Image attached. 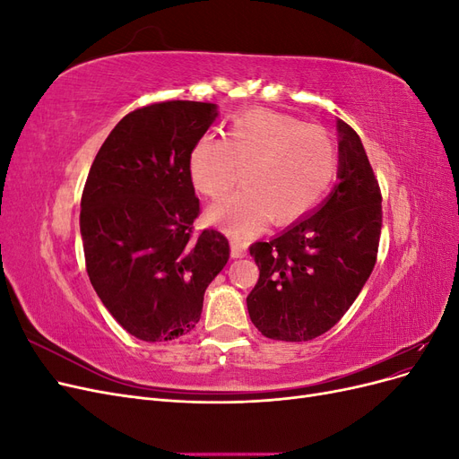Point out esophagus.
Returning a JSON list of instances; mask_svg holds the SVG:
<instances>
[{
  "mask_svg": "<svg viewBox=\"0 0 459 459\" xmlns=\"http://www.w3.org/2000/svg\"><path fill=\"white\" fill-rule=\"evenodd\" d=\"M247 255V241L241 238H231V256L233 258H243Z\"/></svg>",
  "mask_w": 459,
  "mask_h": 459,
  "instance_id": "esophagus-1",
  "label": "esophagus"
}]
</instances>
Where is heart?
Returning <instances> with one entry per match:
<instances>
[{"label":"heart","mask_w":459,"mask_h":459,"mask_svg":"<svg viewBox=\"0 0 459 459\" xmlns=\"http://www.w3.org/2000/svg\"><path fill=\"white\" fill-rule=\"evenodd\" d=\"M337 164V147L324 128L255 108L231 120L224 140L203 135L191 149L189 174L204 197L218 201L243 170L245 187L208 214L239 235L266 216L289 224L308 214L325 197Z\"/></svg>","instance_id":"1"}]
</instances>
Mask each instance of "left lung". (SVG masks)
I'll use <instances>...</instances> for the list:
<instances>
[{"label":"left lung","instance_id":"left-lung-1","mask_svg":"<svg viewBox=\"0 0 459 459\" xmlns=\"http://www.w3.org/2000/svg\"><path fill=\"white\" fill-rule=\"evenodd\" d=\"M339 184L310 216L251 245L260 270L247 297L264 337L302 342L324 335L352 307L377 260L381 189L359 135L337 120Z\"/></svg>","mask_w":459,"mask_h":459}]
</instances>
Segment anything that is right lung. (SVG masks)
<instances>
[{"label":"right lung","mask_w":459,"mask_h":459,"mask_svg":"<svg viewBox=\"0 0 459 459\" xmlns=\"http://www.w3.org/2000/svg\"><path fill=\"white\" fill-rule=\"evenodd\" d=\"M218 117L214 103L162 101L108 134L82 193L80 233L97 297L147 342L189 333L204 290L230 258L216 230L193 235L199 199L189 155Z\"/></svg>","instance_id":"right-lung-1"}]
</instances>
